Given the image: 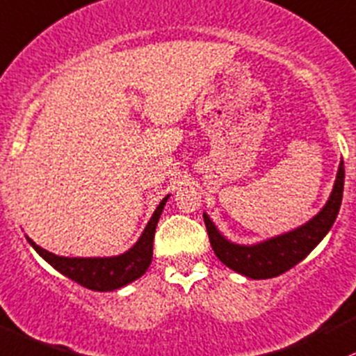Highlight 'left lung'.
<instances>
[{
    "label": "left lung",
    "instance_id": "left-lung-1",
    "mask_svg": "<svg viewBox=\"0 0 356 356\" xmlns=\"http://www.w3.org/2000/svg\"><path fill=\"white\" fill-rule=\"evenodd\" d=\"M343 185H345V164L339 161L330 198L314 217L292 231L253 244H239L229 241L217 229L209 213L204 212L210 246L227 268L243 277L253 278V280L278 277L300 263L330 232L341 207Z\"/></svg>",
    "mask_w": 356,
    "mask_h": 356
}]
</instances>
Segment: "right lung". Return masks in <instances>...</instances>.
I'll list each match as a JSON object with an SVG mask.
<instances>
[{"mask_svg":"<svg viewBox=\"0 0 356 356\" xmlns=\"http://www.w3.org/2000/svg\"><path fill=\"white\" fill-rule=\"evenodd\" d=\"M170 195L159 202L154 213L144 227L143 234L134 243L132 248L120 254L113 256H59L51 251L40 248L35 241L25 236L30 246L39 253L52 268H56L64 277L71 278L76 284L86 286V289L97 290V292H112L122 286L132 284L134 280L146 273L152 261V243H154L156 225L161 217L164 205H166Z\"/></svg>","mask_w":356,"mask_h":356,"instance_id":"1","label":"right lung"}]
</instances>
